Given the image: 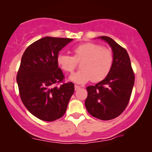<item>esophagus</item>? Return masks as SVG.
I'll use <instances>...</instances> for the list:
<instances>
[{
    "label": "esophagus",
    "instance_id": "1",
    "mask_svg": "<svg viewBox=\"0 0 152 152\" xmlns=\"http://www.w3.org/2000/svg\"><path fill=\"white\" fill-rule=\"evenodd\" d=\"M74 87H75V91H78V89H80V88H81V87L78 86V85H75Z\"/></svg>",
    "mask_w": 152,
    "mask_h": 152
}]
</instances>
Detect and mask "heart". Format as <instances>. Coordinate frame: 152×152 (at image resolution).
I'll return each instance as SVG.
<instances>
[{"instance_id": "heart-1", "label": "heart", "mask_w": 152, "mask_h": 152, "mask_svg": "<svg viewBox=\"0 0 152 152\" xmlns=\"http://www.w3.org/2000/svg\"><path fill=\"white\" fill-rule=\"evenodd\" d=\"M57 64L63 71L72 73L81 62V70L70 76V79L80 84L92 80L99 82L106 78L111 72L114 62L113 52L99 43L87 42L76 46L73 49V56L61 53L57 56Z\"/></svg>"}]
</instances>
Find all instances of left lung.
<instances>
[{"instance_id": "1", "label": "left lung", "mask_w": 152, "mask_h": 152, "mask_svg": "<svg viewBox=\"0 0 152 152\" xmlns=\"http://www.w3.org/2000/svg\"><path fill=\"white\" fill-rule=\"evenodd\" d=\"M109 44L114 62L108 76L95 86H87L85 106L88 112L101 120H111L122 114L129 102L134 73L126 50L111 38L101 36Z\"/></svg>"}]
</instances>
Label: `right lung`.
<instances>
[{"label": "right lung", "instance_id": "obj_1", "mask_svg": "<svg viewBox=\"0 0 152 152\" xmlns=\"http://www.w3.org/2000/svg\"><path fill=\"white\" fill-rule=\"evenodd\" d=\"M71 41L47 36L31 44L23 54L16 76L20 97L26 109L43 121L62 117L74 92V84L64 82L56 61L59 51Z\"/></svg>", "mask_w": 152, "mask_h": 152}]
</instances>
